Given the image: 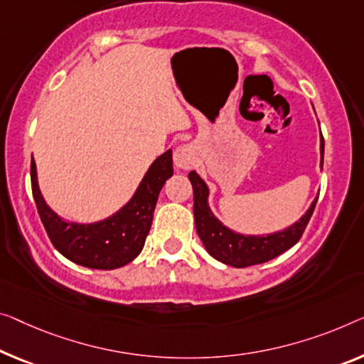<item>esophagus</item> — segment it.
<instances>
[{
    "mask_svg": "<svg viewBox=\"0 0 364 364\" xmlns=\"http://www.w3.org/2000/svg\"><path fill=\"white\" fill-rule=\"evenodd\" d=\"M194 160H196V151H194L193 145H181L175 151V164L181 170H188L194 165Z\"/></svg>",
    "mask_w": 364,
    "mask_h": 364,
    "instance_id": "1",
    "label": "esophagus"
}]
</instances>
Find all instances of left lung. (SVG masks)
<instances>
[{
    "mask_svg": "<svg viewBox=\"0 0 364 364\" xmlns=\"http://www.w3.org/2000/svg\"><path fill=\"white\" fill-rule=\"evenodd\" d=\"M321 166H323V137H321ZM188 176L194 191V222L199 238L210 257L234 268H247L269 262L289 250L299 242L317 204L316 198L307 213L284 230L269 235H240L222 225V222L210 213L208 204L209 189L198 173L191 171Z\"/></svg>",
    "mask_w": 364,
    "mask_h": 364,
    "instance_id": "1",
    "label": "left lung"
}]
</instances>
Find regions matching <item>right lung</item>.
<instances>
[{
  "label": "right lung",
  "instance_id": "add662e5",
  "mask_svg": "<svg viewBox=\"0 0 364 364\" xmlns=\"http://www.w3.org/2000/svg\"><path fill=\"white\" fill-rule=\"evenodd\" d=\"M171 176L173 156L168 150L151 164L132 199L121 210L95 224H77L63 220L46 204L37 184L36 161H31L32 196L48 238L70 262L93 269L121 268L142 252L156 199Z\"/></svg>",
  "mask_w": 364,
  "mask_h": 364
}]
</instances>
